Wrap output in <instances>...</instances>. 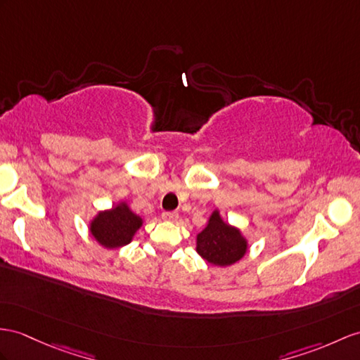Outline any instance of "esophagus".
Wrapping results in <instances>:
<instances>
[{
    "label": "esophagus",
    "instance_id": "obj_1",
    "mask_svg": "<svg viewBox=\"0 0 360 360\" xmlns=\"http://www.w3.org/2000/svg\"><path fill=\"white\" fill-rule=\"evenodd\" d=\"M162 218L166 221H177L179 220V214L177 212H163Z\"/></svg>",
    "mask_w": 360,
    "mask_h": 360
}]
</instances>
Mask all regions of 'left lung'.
<instances>
[{"mask_svg":"<svg viewBox=\"0 0 360 360\" xmlns=\"http://www.w3.org/2000/svg\"><path fill=\"white\" fill-rule=\"evenodd\" d=\"M197 252L209 264L226 267L246 255L248 240L240 229L227 224L220 212L214 210L205 229L197 235Z\"/></svg>","mask_w":360,"mask_h":360,"instance_id":"left-lung-1","label":"left lung"}]
</instances>
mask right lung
<instances>
[{
  "label": "right lung",
  "mask_w": 360,
  "mask_h": 360,
  "mask_svg": "<svg viewBox=\"0 0 360 360\" xmlns=\"http://www.w3.org/2000/svg\"><path fill=\"white\" fill-rule=\"evenodd\" d=\"M142 224V218L122 201L110 210H102L96 215L90 223V232L105 249H117L133 241V236Z\"/></svg>",
  "instance_id": "right-lung-1"
}]
</instances>
